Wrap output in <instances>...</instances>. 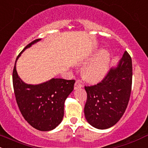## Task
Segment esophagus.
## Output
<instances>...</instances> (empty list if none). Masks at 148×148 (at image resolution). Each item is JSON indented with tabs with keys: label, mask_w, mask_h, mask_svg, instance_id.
I'll return each mask as SVG.
<instances>
[{
	"label": "esophagus",
	"mask_w": 148,
	"mask_h": 148,
	"mask_svg": "<svg viewBox=\"0 0 148 148\" xmlns=\"http://www.w3.org/2000/svg\"><path fill=\"white\" fill-rule=\"evenodd\" d=\"M83 84L81 83V82L80 81V80H77V81L75 83V85H74V89L76 90V89H78V88H83Z\"/></svg>",
	"instance_id": "1"
}]
</instances>
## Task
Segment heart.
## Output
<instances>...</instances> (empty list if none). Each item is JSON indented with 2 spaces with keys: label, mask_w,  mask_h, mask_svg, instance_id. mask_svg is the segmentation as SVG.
I'll use <instances>...</instances> for the list:
<instances>
[{
  "label": "heart",
  "mask_w": 148,
  "mask_h": 148,
  "mask_svg": "<svg viewBox=\"0 0 148 148\" xmlns=\"http://www.w3.org/2000/svg\"><path fill=\"white\" fill-rule=\"evenodd\" d=\"M110 56L106 50H102L97 58L88 63L83 70V77L90 83H97L107 74L109 68Z\"/></svg>",
  "instance_id": "1"
}]
</instances>
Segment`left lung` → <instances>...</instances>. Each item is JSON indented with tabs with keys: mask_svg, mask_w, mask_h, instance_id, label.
Listing matches in <instances>:
<instances>
[{
	"mask_svg": "<svg viewBox=\"0 0 148 148\" xmlns=\"http://www.w3.org/2000/svg\"><path fill=\"white\" fill-rule=\"evenodd\" d=\"M132 77V59L125 51L117 67L111 68L100 83L85 86L84 112L90 125L103 130L119 121L130 100Z\"/></svg>",
	"mask_w": 148,
	"mask_h": 148,
	"instance_id": "1",
	"label": "left lung"
}]
</instances>
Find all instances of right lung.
Returning <instances> with one entry per match:
<instances>
[{
	"mask_svg": "<svg viewBox=\"0 0 148 148\" xmlns=\"http://www.w3.org/2000/svg\"><path fill=\"white\" fill-rule=\"evenodd\" d=\"M29 43L16 58L13 71V85L16 102L25 120L34 128L50 131L56 128L63 120L64 103L74 88L75 80L52 78L38 85L24 83L16 71V62L26 48L38 42Z\"/></svg>",
	"mask_w": 148,
	"mask_h": 148,
	"instance_id": "right-lung-1",
	"label": "right lung"
}]
</instances>
